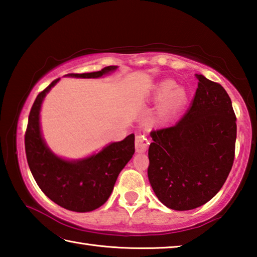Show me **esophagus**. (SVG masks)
I'll return each mask as SVG.
<instances>
[{
  "label": "esophagus",
  "instance_id": "34e87169",
  "mask_svg": "<svg viewBox=\"0 0 257 257\" xmlns=\"http://www.w3.org/2000/svg\"><path fill=\"white\" fill-rule=\"evenodd\" d=\"M150 141L145 135H137L136 141H135V146H136L137 153H145L149 149Z\"/></svg>",
  "mask_w": 257,
  "mask_h": 257
}]
</instances>
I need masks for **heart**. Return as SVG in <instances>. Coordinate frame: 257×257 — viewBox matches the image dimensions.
Masks as SVG:
<instances>
[{
    "instance_id": "b5f03b06",
    "label": "heart",
    "mask_w": 257,
    "mask_h": 257,
    "mask_svg": "<svg viewBox=\"0 0 257 257\" xmlns=\"http://www.w3.org/2000/svg\"><path fill=\"white\" fill-rule=\"evenodd\" d=\"M154 98L160 104L158 118L160 121H169L177 114L186 102V93L184 89L176 88V84L171 80H164L158 85L155 89Z\"/></svg>"
}]
</instances>
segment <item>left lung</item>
Instances as JSON below:
<instances>
[{
  "mask_svg": "<svg viewBox=\"0 0 257 257\" xmlns=\"http://www.w3.org/2000/svg\"><path fill=\"white\" fill-rule=\"evenodd\" d=\"M191 105L172 127L152 130L147 169L161 203L176 211L202 206L215 196L231 170L236 114L222 86L196 75Z\"/></svg>",
  "mask_w": 257,
  "mask_h": 257,
  "instance_id": "1",
  "label": "left lung"
}]
</instances>
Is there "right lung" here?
<instances>
[{
  "mask_svg": "<svg viewBox=\"0 0 257 257\" xmlns=\"http://www.w3.org/2000/svg\"><path fill=\"white\" fill-rule=\"evenodd\" d=\"M116 68L108 66L101 71L67 76L99 78ZM59 80L52 81L37 95L30 110L25 135L27 162L35 181L51 201L69 211H94L107 201L119 173L133 158L135 135L130 134L123 141L111 143L97 154L81 160L68 161L56 156L42 137L40 112L45 95Z\"/></svg>",
  "mask_w": 257,
  "mask_h": 257,
  "instance_id": "1",
  "label": "right lung"
}]
</instances>
